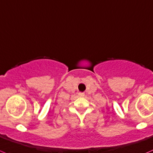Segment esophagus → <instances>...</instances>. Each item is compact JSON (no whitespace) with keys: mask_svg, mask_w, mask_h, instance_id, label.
Returning a JSON list of instances; mask_svg holds the SVG:
<instances>
[{"mask_svg":"<svg viewBox=\"0 0 153 153\" xmlns=\"http://www.w3.org/2000/svg\"><path fill=\"white\" fill-rule=\"evenodd\" d=\"M79 97H84L85 94H84V93H82V92H79Z\"/></svg>","mask_w":153,"mask_h":153,"instance_id":"obj_1","label":"esophagus"}]
</instances>
